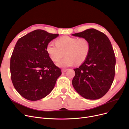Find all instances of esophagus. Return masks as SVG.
<instances>
[{"instance_id": "34e87169", "label": "esophagus", "mask_w": 129, "mask_h": 129, "mask_svg": "<svg viewBox=\"0 0 129 129\" xmlns=\"http://www.w3.org/2000/svg\"><path fill=\"white\" fill-rule=\"evenodd\" d=\"M67 69H62V72H65L67 71Z\"/></svg>"}]
</instances>
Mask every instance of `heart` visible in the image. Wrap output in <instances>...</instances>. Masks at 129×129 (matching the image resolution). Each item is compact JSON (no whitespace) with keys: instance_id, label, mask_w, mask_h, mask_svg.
<instances>
[{"instance_id":"heart-1","label":"heart","mask_w":129,"mask_h":129,"mask_svg":"<svg viewBox=\"0 0 129 129\" xmlns=\"http://www.w3.org/2000/svg\"><path fill=\"white\" fill-rule=\"evenodd\" d=\"M57 44L48 43L46 51L49 57L54 62H57L62 58L64 53L66 57L57 63L60 67H70L80 64L87 59L90 51L89 41L85 38L70 37L63 36L58 39Z\"/></svg>"}]
</instances>
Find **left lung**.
<instances>
[{"label": "left lung", "instance_id": "1", "mask_svg": "<svg viewBox=\"0 0 129 129\" xmlns=\"http://www.w3.org/2000/svg\"><path fill=\"white\" fill-rule=\"evenodd\" d=\"M72 35L86 39L90 44L87 59L73 69V87L85 99H99L108 92L114 78L115 57L111 42L105 34L93 28Z\"/></svg>", "mask_w": 129, "mask_h": 129}]
</instances>
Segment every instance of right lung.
Here are the masks:
<instances>
[{
    "label": "right lung",
    "instance_id": "obj_1",
    "mask_svg": "<svg viewBox=\"0 0 129 129\" xmlns=\"http://www.w3.org/2000/svg\"><path fill=\"white\" fill-rule=\"evenodd\" d=\"M58 36L35 30L22 37L15 46L10 59L11 81L18 92L28 100L48 95L61 75L46 51L47 44Z\"/></svg>",
    "mask_w": 129,
    "mask_h": 129
}]
</instances>
